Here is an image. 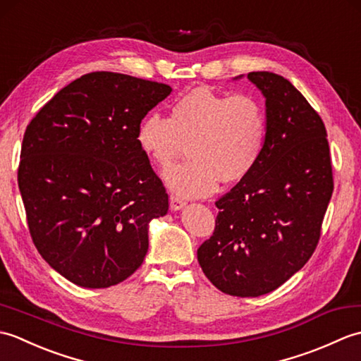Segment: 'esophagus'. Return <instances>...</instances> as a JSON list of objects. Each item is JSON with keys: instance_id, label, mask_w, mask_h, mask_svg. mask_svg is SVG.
I'll return each instance as SVG.
<instances>
[{"instance_id": "34e87169", "label": "esophagus", "mask_w": 361, "mask_h": 361, "mask_svg": "<svg viewBox=\"0 0 361 361\" xmlns=\"http://www.w3.org/2000/svg\"><path fill=\"white\" fill-rule=\"evenodd\" d=\"M186 206V202L183 198L176 197V195H171V209L172 211H180Z\"/></svg>"}]
</instances>
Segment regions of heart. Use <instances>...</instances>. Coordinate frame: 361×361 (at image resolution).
Returning <instances> with one entry per match:
<instances>
[{"mask_svg": "<svg viewBox=\"0 0 361 361\" xmlns=\"http://www.w3.org/2000/svg\"><path fill=\"white\" fill-rule=\"evenodd\" d=\"M267 113L251 94L195 88L172 104L169 118L150 113L136 128L140 149L166 169L188 145L189 161L169 169V189L185 198L206 197L219 181L235 183L259 163L267 140Z\"/></svg>", "mask_w": 361, "mask_h": 361, "instance_id": "heart-1", "label": "heart"}]
</instances>
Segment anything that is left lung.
<instances>
[{"mask_svg": "<svg viewBox=\"0 0 361 361\" xmlns=\"http://www.w3.org/2000/svg\"><path fill=\"white\" fill-rule=\"evenodd\" d=\"M248 79L265 97V147L252 172L216 202V229L197 250L206 278L240 298L270 293L301 270L334 192L319 114L282 75L256 71Z\"/></svg>", "mask_w": 361, "mask_h": 361, "instance_id": "8db88e82", "label": "left lung"}]
</instances>
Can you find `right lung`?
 I'll list each match as a JSON object with an SVG mask.
<instances>
[{"mask_svg":"<svg viewBox=\"0 0 361 361\" xmlns=\"http://www.w3.org/2000/svg\"><path fill=\"white\" fill-rule=\"evenodd\" d=\"M171 91L96 71L60 90L29 122L18 166L29 233L75 286H116L147 255L149 224L166 216L169 197L136 128Z\"/></svg>","mask_w":361,"mask_h":361,"instance_id":"obj_1","label":"right lung"}]
</instances>
